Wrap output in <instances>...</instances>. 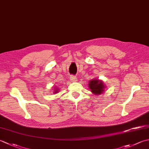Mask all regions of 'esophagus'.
Instances as JSON below:
<instances>
[{"instance_id":"34e87169","label":"esophagus","mask_w":149,"mask_h":149,"mask_svg":"<svg viewBox=\"0 0 149 149\" xmlns=\"http://www.w3.org/2000/svg\"><path fill=\"white\" fill-rule=\"evenodd\" d=\"M70 79H71V81H77V77H75V76H74V75H72V76L70 77Z\"/></svg>"}]
</instances>
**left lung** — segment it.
<instances>
[{
  "instance_id": "left-lung-1",
  "label": "left lung",
  "mask_w": 149,
  "mask_h": 149,
  "mask_svg": "<svg viewBox=\"0 0 149 149\" xmlns=\"http://www.w3.org/2000/svg\"><path fill=\"white\" fill-rule=\"evenodd\" d=\"M89 88L91 89V91L95 95L100 94L104 91V84L102 81L98 79H92L88 84Z\"/></svg>"
}]
</instances>
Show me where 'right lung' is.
Returning a JSON list of instances; mask_svg holds the SVG:
<instances>
[{
	"instance_id": "add662e5",
	"label": "right lung",
	"mask_w": 149,
	"mask_h": 149,
	"mask_svg": "<svg viewBox=\"0 0 149 149\" xmlns=\"http://www.w3.org/2000/svg\"><path fill=\"white\" fill-rule=\"evenodd\" d=\"M57 92V90H56V91H55V92ZM57 93V92H56Z\"/></svg>"
}]
</instances>
